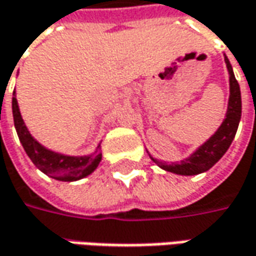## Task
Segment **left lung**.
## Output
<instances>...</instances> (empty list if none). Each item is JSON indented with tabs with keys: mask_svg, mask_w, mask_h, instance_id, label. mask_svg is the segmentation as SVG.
<instances>
[{
	"mask_svg": "<svg viewBox=\"0 0 256 256\" xmlns=\"http://www.w3.org/2000/svg\"><path fill=\"white\" fill-rule=\"evenodd\" d=\"M225 62L230 72V92H231L226 118L216 132V134L210 137V140L198 147L197 152H194L188 158L182 160L181 163L166 164L152 157V160L166 172H176L181 176H194V174L207 172L225 154V152L232 143L235 133L238 130L240 120H241V90H240V84L234 76L232 66L226 58H225Z\"/></svg>",
	"mask_w": 256,
	"mask_h": 256,
	"instance_id": "8db88e82",
	"label": "left lung"
}]
</instances>
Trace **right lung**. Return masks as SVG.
<instances>
[{"instance_id": "1", "label": "right lung", "mask_w": 256, "mask_h": 256, "mask_svg": "<svg viewBox=\"0 0 256 256\" xmlns=\"http://www.w3.org/2000/svg\"><path fill=\"white\" fill-rule=\"evenodd\" d=\"M12 116L14 124L16 128L18 137L22 143L24 150L26 152L28 157L32 160L40 172L48 174L49 177L60 181H75L89 176L90 172L99 166L102 160L100 146H98L94 154L84 156V157H70L54 153L44 146H40L34 137L30 134L26 126L24 124V120L20 113L18 102L15 96V90L12 93Z\"/></svg>"}]
</instances>
